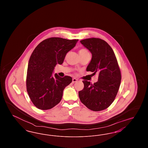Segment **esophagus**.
Instances as JSON below:
<instances>
[{
    "mask_svg": "<svg viewBox=\"0 0 148 148\" xmlns=\"http://www.w3.org/2000/svg\"><path fill=\"white\" fill-rule=\"evenodd\" d=\"M77 78H73V80H72V82H73V83H75V82H77Z\"/></svg>",
    "mask_w": 148,
    "mask_h": 148,
    "instance_id": "34e87169",
    "label": "esophagus"
}]
</instances>
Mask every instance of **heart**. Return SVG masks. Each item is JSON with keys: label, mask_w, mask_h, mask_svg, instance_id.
Here are the masks:
<instances>
[{"label": "heart", "mask_w": 148, "mask_h": 148, "mask_svg": "<svg viewBox=\"0 0 148 148\" xmlns=\"http://www.w3.org/2000/svg\"><path fill=\"white\" fill-rule=\"evenodd\" d=\"M87 53H88V51L87 50L85 49H82L79 51V55H83V54H84Z\"/></svg>", "instance_id": "obj_1"}]
</instances>
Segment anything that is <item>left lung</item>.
Wrapping results in <instances>:
<instances>
[{
	"label": "left lung",
	"mask_w": 148,
	"mask_h": 148,
	"mask_svg": "<svg viewBox=\"0 0 148 148\" xmlns=\"http://www.w3.org/2000/svg\"><path fill=\"white\" fill-rule=\"evenodd\" d=\"M80 42L92 54L87 71L98 73V80L93 84L83 80L82 90L79 92L81 102L88 109L98 112L110 106L119 89L121 75L114 51L110 46L99 38L85 39Z\"/></svg>",
	"instance_id": "obj_1"
}]
</instances>
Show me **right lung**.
Wrapping results in <instances>:
<instances>
[{
    "label": "right lung",
    "instance_id": "1",
    "mask_svg": "<svg viewBox=\"0 0 148 148\" xmlns=\"http://www.w3.org/2000/svg\"><path fill=\"white\" fill-rule=\"evenodd\" d=\"M77 41L52 37L40 42L34 50L29 60L26 85L29 98L37 108L50 109L61 101L64 89L72 78L61 77L57 74L53 76V73Z\"/></svg>",
    "mask_w": 148,
    "mask_h": 148
}]
</instances>
